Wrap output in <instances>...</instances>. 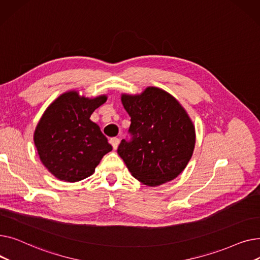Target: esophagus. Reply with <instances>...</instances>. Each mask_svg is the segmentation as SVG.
I'll return each mask as SVG.
<instances>
[{
	"instance_id": "esophagus-1",
	"label": "esophagus",
	"mask_w": 260,
	"mask_h": 260,
	"mask_svg": "<svg viewBox=\"0 0 260 260\" xmlns=\"http://www.w3.org/2000/svg\"><path fill=\"white\" fill-rule=\"evenodd\" d=\"M109 142H111V144L113 145L114 149H116L120 143V139L117 138V137H114V138H111V140H109Z\"/></svg>"
}]
</instances>
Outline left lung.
<instances>
[{"mask_svg": "<svg viewBox=\"0 0 260 260\" xmlns=\"http://www.w3.org/2000/svg\"><path fill=\"white\" fill-rule=\"evenodd\" d=\"M131 117L118 154L136 179L158 186L180 175L192 158L196 135L192 120L172 94L149 86L140 94H121Z\"/></svg>", "mask_w": 260, "mask_h": 260, "instance_id": "left-lung-1", "label": "left lung"}]
</instances>
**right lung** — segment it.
<instances>
[{"mask_svg":"<svg viewBox=\"0 0 260 260\" xmlns=\"http://www.w3.org/2000/svg\"><path fill=\"white\" fill-rule=\"evenodd\" d=\"M106 100L105 94L85 98L76 90L66 91L40 119L35 145L44 167L59 180L77 182L87 178L113 149L99 125L89 119Z\"/></svg>","mask_w":260,"mask_h":260,"instance_id":"right-lung-1","label":"right lung"}]
</instances>
